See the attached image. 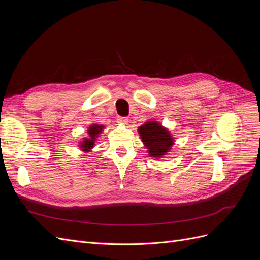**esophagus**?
Listing matches in <instances>:
<instances>
[{"mask_svg":"<svg viewBox=\"0 0 260 260\" xmlns=\"http://www.w3.org/2000/svg\"><path fill=\"white\" fill-rule=\"evenodd\" d=\"M117 121H118V123L125 125V124H128L129 119H128V118H125V117H119V118H118V119H117Z\"/></svg>","mask_w":260,"mask_h":260,"instance_id":"esophagus-1","label":"esophagus"}]
</instances>
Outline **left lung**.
<instances>
[{
  "mask_svg": "<svg viewBox=\"0 0 260 260\" xmlns=\"http://www.w3.org/2000/svg\"><path fill=\"white\" fill-rule=\"evenodd\" d=\"M138 132L147 149L148 156L152 158H162L170 152L176 142L170 130L156 120L145 121L138 128Z\"/></svg>",
  "mask_w": 260,
  "mask_h": 260,
  "instance_id": "1",
  "label": "left lung"
}]
</instances>
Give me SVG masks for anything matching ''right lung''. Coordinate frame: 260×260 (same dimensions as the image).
Instances as JSON below:
<instances>
[{"mask_svg": "<svg viewBox=\"0 0 260 260\" xmlns=\"http://www.w3.org/2000/svg\"><path fill=\"white\" fill-rule=\"evenodd\" d=\"M104 129H105L104 124H100V123L90 124L89 128L86 129L88 136L85 138H82V140L79 141L78 148H79L82 153H85V154L91 153L93 151L94 146H95V142L101 137L102 133H103Z\"/></svg>", "mask_w": 260, "mask_h": 260, "instance_id": "add662e5", "label": "right lung"}]
</instances>
